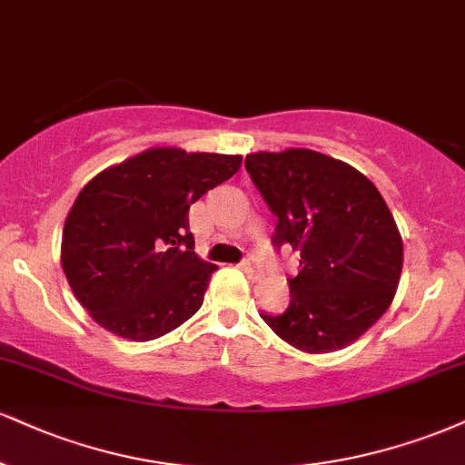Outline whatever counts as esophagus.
I'll list each match as a JSON object with an SVG mask.
<instances>
[{"label": "esophagus", "mask_w": 465, "mask_h": 465, "mask_svg": "<svg viewBox=\"0 0 465 465\" xmlns=\"http://www.w3.org/2000/svg\"><path fill=\"white\" fill-rule=\"evenodd\" d=\"M240 266H242V271L247 272L251 279H257L262 275V264L255 260V257H247V260H244Z\"/></svg>", "instance_id": "34e87169"}]
</instances>
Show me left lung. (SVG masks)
I'll use <instances>...</instances> for the list:
<instances>
[{
	"mask_svg": "<svg viewBox=\"0 0 465 465\" xmlns=\"http://www.w3.org/2000/svg\"><path fill=\"white\" fill-rule=\"evenodd\" d=\"M244 166L277 216L272 247L301 253L288 310L260 316L305 353L355 342L392 303L402 271V240L381 193L353 166L312 149L260 151Z\"/></svg>",
	"mask_w": 465,
	"mask_h": 465,
	"instance_id": "left-lung-1",
	"label": "left lung"
}]
</instances>
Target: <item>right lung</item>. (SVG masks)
Listing matches in <instances>:
<instances>
[{
    "instance_id": "right-lung-1",
    "label": "right lung",
    "mask_w": 465,
    "mask_h": 465,
    "mask_svg": "<svg viewBox=\"0 0 465 465\" xmlns=\"http://www.w3.org/2000/svg\"><path fill=\"white\" fill-rule=\"evenodd\" d=\"M240 162L155 147L82 188L64 223L63 271L94 322L147 342L199 310L216 266L194 253L188 210Z\"/></svg>"
}]
</instances>
